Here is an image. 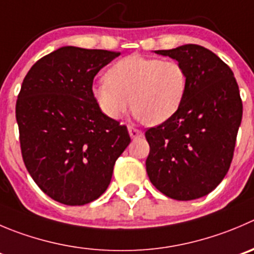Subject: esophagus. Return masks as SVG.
I'll use <instances>...</instances> for the list:
<instances>
[{
  "instance_id": "1",
  "label": "esophagus",
  "mask_w": 254,
  "mask_h": 254,
  "mask_svg": "<svg viewBox=\"0 0 254 254\" xmlns=\"http://www.w3.org/2000/svg\"><path fill=\"white\" fill-rule=\"evenodd\" d=\"M128 132H129V136H131L132 139H136V138H138V137L142 136V131L134 128L133 126H128Z\"/></svg>"
}]
</instances>
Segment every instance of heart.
Segmentation results:
<instances>
[{
  "instance_id": "1",
  "label": "heart",
  "mask_w": 254,
  "mask_h": 254,
  "mask_svg": "<svg viewBox=\"0 0 254 254\" xmlns=\"http://www.w3.org/2000/svg\"><path fill=\"white\" fill-rule=\"evenodd\" d=\"M187 87V72L178 61L131 55L115 62L91 92L108 118L121 120L132 103L139 120L161 125L180 110Z\"/></svg>"
}]
</instances>
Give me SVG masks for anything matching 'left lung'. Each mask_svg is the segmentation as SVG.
I'll use <instances>...</instances> for the list:
<instances>
[{"label":"left lung","instance_id":"left-lung-1","mask_svg":"<svg viewBox=\"0 0 254 254\" xmlns=\"http://www.w3.org/2000/svg\"><path fill=\"white\" fill-rule=\"evenodd\" d=\"M185 67L187 93L175 116L147 129L152 185L177 201L208 194L227 175L243 113L232 69L198 45L154 51Z\"/></svg>","mask_w":254,"mask_h":254}]
</instances>
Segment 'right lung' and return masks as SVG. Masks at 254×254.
<instances>
[{"mask_svg": "<svg viewBox=\"0 0 254 254\" xmlns=\"http://www.w3.org/2000/svg\"><path fill=\"white\" fill-rule=\"evenodd\" d=\"M120 55L64 46L38 60L23 79L16 103L23 162L60 203L97 199L131 142L127 127L103 115L91 92L96 74Z\"/></svg>", "mask_w": 254, "mask_h": 254, "instance_id": "add662e5", "label": "right lung"}]
</instances>
